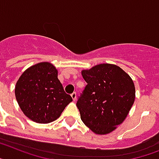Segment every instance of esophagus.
Returning <instances> with one entry per match:
<instances>
[{
    "label": "esophagus",
    "instance_id": "34e87169",
    "mask_svg": "<svg viewBox=\"0 0 159 159\" xmlns=\"http://www.w3.org/2000/svg\"><path fill=\"white\" fill-rule=\"evenodd\" d=\"M70 96H71V98L73 99V101H74V102L76 100V93H72Z\"/></svg>",
    "mask_w": 159,
    "mask_h": 159
}]
</instances>
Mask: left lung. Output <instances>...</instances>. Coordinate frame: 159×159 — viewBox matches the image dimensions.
<instances>
[{
    "mask_svg": "<svg viewBox=\"0 0 159 159\" xmlns=\"http://www.w3.org/2000/svg\"><path fill=\"white\" fill-rule=\"evenodd\" d=\"M81 75L88 84L76 103L81 120L96 134H108L124 121L134 103L133 80L109 63L83 70Z\"/></svg>",
    "mask_w": 159,
    "mask_h": 159,
    "instance_id": "left-lung-1",
    "label": "left lung"
}]
</instances>
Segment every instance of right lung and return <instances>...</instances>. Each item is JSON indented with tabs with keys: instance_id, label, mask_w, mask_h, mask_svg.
<instances>
[{
	"instance_id": "add662e5",
	"label": "right lung",
	"mask_w": 159,
	"mask_h": 159,
	"mask_svg": "<svg viewBox=\"0 0 159 159\" xmlns=\"http://www.w3.org/2000/svg\"><path fill=\"white\" fill-rule=\"evenodd\" d=\"M14 93L23 114L39 124H48L58 119L72 102L57 79V70L48 61L27 68L17 81Z\"/></svg>"
}]
</instances>
